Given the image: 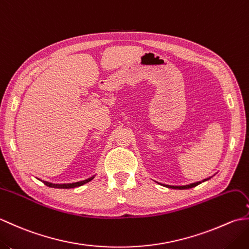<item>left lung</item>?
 Listing matches in <instances>:
<instances>
[{"label":"left lung","instance_id":"1","mask_svg":"<svg viewBox=\"0 0 249 249\" xmlns=\"http://www.w3.org/2000/svg\"><path fill=\"white\" fill-rule=\"evenodd\" d=\"M211 178H204L202 179L201 182H196V183H192V184H188V185H183V186H173V185H166V184H161L162 186H166L168 188H174V189H188V188H193L195 186H197V185L201 184L202 182H205L208 181V179H210Z\"/></svg>","mask_w":249,"mask_h":249}]
</instances>
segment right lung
Returning <instances> with one entry per match:
<instances>
[{
  "mask_svg": "<svg viewBox=\"0 0 249 249\" xmlns=\"http://www.w3.org/2000/svg\"><path fill=\"white\" fill-rule=\"evenodd\" d=\"M94 177L95 176L89 178L87 179H84V181H79V182H75V183H67V184H53V183H50V182H47V181H43V183L45 185H47L48 187H52V188H75V187L82 186V185L89 183V181H92ZM40 181H41V179H40Z\"/></svg>",
  "mask_w": 249,
  "mask_h": 249,
  "instance_id": "obj_1",
  "label": "right lung"
}]
</instances>
